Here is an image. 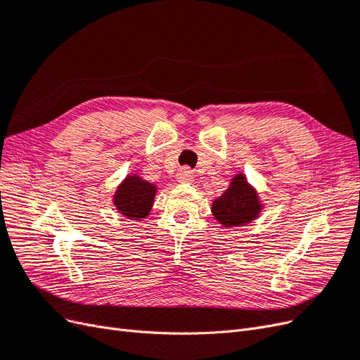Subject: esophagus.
<instances>
[{
    "instance_id": "34e87169",
    "label": "esophagus",
    "mask_w": 360,
    "mask_h": 360,
    "mask_svg": "<svg viewBox=\"0 0 360 360\" xmlns=\"http://www.w3.org/2000/svg\"><path fill=\"white\" fill-rule=\"evenodd\" d=\"M177 181L179 183H192L193 181V172L189 168H181L177 172Z\"/></svg>"
}]
</instances>
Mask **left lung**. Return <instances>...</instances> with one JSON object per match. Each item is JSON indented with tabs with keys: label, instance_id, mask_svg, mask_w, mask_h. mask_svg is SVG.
Returning <instances> with one entry per match:
<instances>
[{
	"label": "left lung",
	"instance_id": "1",
	"mask_svg": "<svg viewBox=\"0 0 360 360\" xmlns=\"http://www.w3.org/2000/svg\"><path fill=\"white\" fill-rule=\"evenodd\" d=\"M264 204L245 172H237L228 189L212 202V214L224 228L246 226L257 221Z\"/></svg>",
	"mask_w": 360,
	"mask_h": 360
}]
</instances>
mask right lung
<instances>
[{"label":"right lung","mask_w":360,"mask_h":360,"mask_svg":"<svg viewBox=\"0 0 360 360\" xmlns=\"http://www.w3.org/2000/svg\"><path fill=\"white\" fill-rule=\"evenodd\" d=\"M156 193V184L144 180L139 174L130 172L117 186L112 195V204L117 212L127 219L143 221L153 209Z\"/></svg>","instance_id":"add662e5"}]
</instances>
